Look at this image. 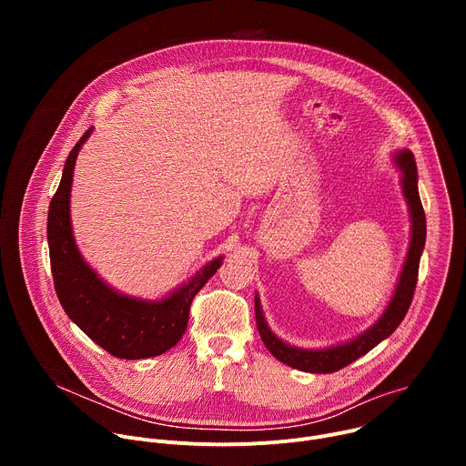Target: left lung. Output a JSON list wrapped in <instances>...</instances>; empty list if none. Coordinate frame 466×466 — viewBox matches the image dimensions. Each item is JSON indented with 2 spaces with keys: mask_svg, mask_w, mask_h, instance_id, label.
I'll return each instance as SVG.
<instances>
[{
  "mask_svg": "<svg viewBox=\"0 0 466 466\" xmlns=\"http://www.w3.org/2000/svg\"><path fill=\"white\" fill-rule=\"evenodd\" d=\"M398 167L402 171V189L404 197L408 198L410 205V214H411V243L408 250V258L404 263V269L400 275V280H398V286L394 289V295L380 317V320L370 326L365 334L360 338L339 345V347H331L324 350H302L289 347L282 339H279L271 328L268 326L261 313L259 299L258 295L254 297V311H256V326L259 331V338L263 345L268 347V350L282 363L304 370V372H315V374H328V372H336L369 350H372L378 343H381L385 338H389L392 331L400 324L411 306L413 293L417 288L419 280V263H420V254L424 250L426 243V216L424 208L419 197V186H417V162L411 151L404 149L400 153H396L394 157Z\"/></svg>",
  "mask_w": 466,
  "mask_h": 466,
  "instance_id": "8db88e82",
  "label": "left lung"
}]
</instances>
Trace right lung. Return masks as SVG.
Segmentation results:
<instances>
[{
	"instance_id": "obj_1",
	"label": "right lung",
	"mask_w": 466,
	"mask_h": 466,
	"mask_svg": "<svg viewBox=\"0 0 466 466\" xmlns=\"http://www.w3.org/2000/svg\"><path fill=\"white\" fill-rule=\"evenodd\" d=\"M90 132L92 128L66 158L60 184L49 205L47 241L55 291L66 315L108 354L121 360L155 358L180 341L193 297L216 275L223 258L210 261L187 284L157 302L125 297L108 288L81 258L70 223L76 158Z\"/></svg>"
}]
</instances>
